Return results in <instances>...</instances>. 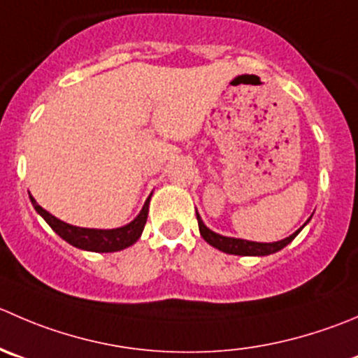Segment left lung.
I'll use <instances>...</instances> for the list:
<instances>
[{"instance_id":"1","label":"left lung","mask_w":358,"mask_h":358,"mask_svg":"<svg viewBox=\"0 0 358 358\" xmlns=\"http://www.w3.org/2000/svg\"><path fill=\"white\" fill-rule=\"evenodd\" d=\"M197 215V224H199V232L201 236L204 238V241L210 243L211 246H215L217 250H220V252H225V253H231V255H271V253H276L280 252L282 248H285L287 245H289L290 241H292L294 238H296L297 234H299L301 231H303V227L299 229V231H296L294 234H290L289 238L282 239V241H275V243H257V241H246V239H239V238H227V236H222V234H217V232H213L211 229H208L206 225H204V222L201 220L199 213L196 211Z\"/></svg>"}]
</instances>
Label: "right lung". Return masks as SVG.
Instances as JSON below:
<instances>
[{"instance_id":"right-lung-1","label":"right lung","mask_w":358,"mask_h":358,"mask_svg":"<svg viewBox=\"0 0 358 358\" xmlns=\"http://www.w3.org/2000/svg\"><path fill=\"white\" fill-rule=\"evenodd\" d=\"M31 203H33L34 210L43 217V220L54 229L55 234L61 236L64 241L69 245L76 246L80 250H87V252H119V250L127 248V246L134 245L140 239L141 232H143L145 224H147L148 217V204H150V197L145 201L143 208H141L140 215L129 222L124 227L117 229H87V227H76V225H69L66 222L59 220L52 213L40 206L34 201L33 196H29Z\"/></svg>"}]
</instances>
